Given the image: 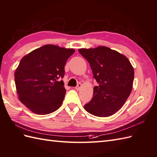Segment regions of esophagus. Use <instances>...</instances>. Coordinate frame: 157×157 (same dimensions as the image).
<instances>
[{
  "mask_svg": "<svg viewBox=\"0 0 157 157\" xmlns=\"http://www.w3.org/2000/svg\"><path fill=\"white\" fill-rule=\"evenodd\" d=\"M81 86H82L81 84V83H78V85H77V86H76L75 87V89H76V90H81Z\"/></svg>",
  "mask_w": 157,
  "mask_h": 157,
  "instance_id": "obj_1",
  "label": "esophagus"
}]
</instances>
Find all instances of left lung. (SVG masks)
Returning <instances> with one entry per match:
<instances>
[{"instance_id":"1","label":"left lung","mask_w":157,"mask_h":157,"mask_svg":"<svg viewBox=\"0 0 157 157\" xmlns=\"http://www.w3.org/2000/svg\"><path fill=\"white\" fill-rule=\"evenodd\" d=\"M80 52L89 62L98 86L94 87L93 97L84 106L94 116L113 115L121 109L131 93L134 68L128 59L106 47L80 48Z\"/></svg>"}]
</instances>
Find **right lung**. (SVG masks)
<instances>
[{
	"label": "right lung",
	"mask_w": 157,
	"mask_h": 157,
	"mask_svg": "<svg viewBox=\"0 0 157 157\" xmlns=\"http://www.w3.org/2000/svg\"><path fill=\"white\" fill-rule=\"evenodd\" d=\"M72 48L46 44L34 50L21 60L14 72L20 101L37 114H47L59 109L66 94L63 81L64 66L75 52Z\"/></svg>",
	"instance_id": "obj_1"
}]
</instances>
